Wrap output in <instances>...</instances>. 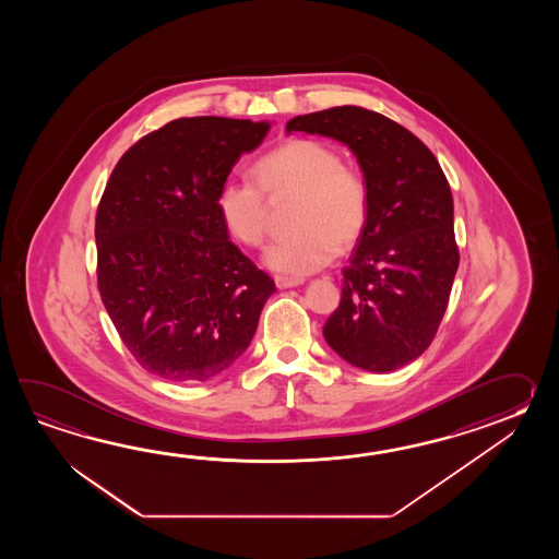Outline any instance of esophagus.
I'll use <instances>...</instances> for the list:
<instances>
[{
  "mask_svg": "<svg viewBox=\"0 0 559 559\" xmlns=\"http://www.w3.org/2000/svg\"><path fill=\"white\" fill-rule=\"evenodd\" d=\"M304 284V277H292V275H275V285L280 289L285 287H296V285Z\"/></svg>",
  "mask_w": 559,
  "mask_h": 559,
  "instance_id": "obj_1",
  "label": "esophagus"
}]
</instances>
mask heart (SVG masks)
<instances>
[{
    "instance_id": "b5f03b06",
    "label": "heart",
    "mask_w": 559,
    "mask_h": 559,
    "mask_svg": "<svg viewBox=\"0 0 559 559\" xmlns=\"http://www.w3.org/2000/svg\"><path fill=\"white\" fill-rule=\"evenodd\" d=\"M248 179H226L215 210L229 238L246 248H260L267 236L270 207L296 198L292 236L265 251V263L287 275L318 272L333 262L337 250L356 246L371 217V188L366 174L344 164L330 143L294 138L263 154Z\"/></svg>"
}]
</instances>
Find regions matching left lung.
<instances>
[{"instance_id": "8db88e82", "label": "left lung", "mask_w": 559, "mask_h": 559, "mask_svg": "<svg viewBox=\"0 0 559 559\" xmlns=\"http://www.w3.org/2000/svg\"><path fill=\"white\" fill-rule=\"evenodd\" d=\"M285 130L349 145L371 188V217L323 337L356 368H404L433 342L460 265L440 162L412 131L366 107L297 116Z\"/></svg>"}]
</instances>
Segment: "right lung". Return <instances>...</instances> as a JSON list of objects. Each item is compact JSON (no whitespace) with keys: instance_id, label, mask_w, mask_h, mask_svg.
I'll use <instances>...</instances> for the list:
<instances>
[{"instance_id":"right-lung-1","label":"right lung","mask_w":559,"mask_h":559,"mask_svg":"<svg viewBox=\"0 0 559 559\" xmlns=\"http://www.w3.org/2000/svg\"><path fill=\"white\" fill-rule=\"evenodd\" d=\"M270 126L179 118L119 157L95 215L97 289L157 378L212 380L250 345L274 280L227 239L215 195Z\"/></svg>"}]
</instances>
